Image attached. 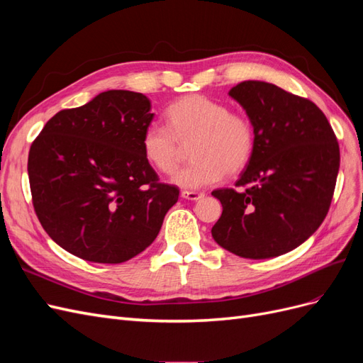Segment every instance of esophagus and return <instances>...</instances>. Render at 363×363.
Segmentation results:
<instances>
[{
	"instance_id": "esophagus-1",
	"label": "esophagus",
	"mask_w": 363,
	"mask_h": 363,
	"mask_svg": "<svg viewBox=\"0 0 363 363\" xmlns=\"http://www.w3.org/2000/svg\"><path fill=\"white\" fill-rule=\"evenodd\" d=\"M182 196H183V199H186V200L196 201V200L203 199L204 194H203V192H195V191H183V192H182Z\"/></svg>"
}]
</instances>
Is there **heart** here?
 Wrapping results in <instances>:
<instances>
[{"instance_id":"obj_1","label":"heart","mask_w":363,"mask_h":363,"mask_svg":"<svg viewBox=\"0 0 363 363\" xmlns=\"http://www.w3.org/2000/svg\"><path fill=\"white\" fill-rule=\"evenodd\" d=\"M168 127L151 124L142 135V152L152 168L172 174L179 168L184 147H191L194 163L174 177L182 188L200 189L242 172L256 147L251 119L204 95H186L167 108Z\"/></svg>"}]
</instances>
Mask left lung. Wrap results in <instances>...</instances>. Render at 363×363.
I'll list each match as a JSON object with an SVG mask.
<instances>
[{
	"label": "left lung",
	"instance_id": "8db88e82",
	"mask_svg": "<svg viewBox=\"0 0 363 363\" xmlns=\"http://www.w3.org/2000/svg\"><path fill=\"white\" fill-rule=\"evenodd\" d=\"M228 95L245 108L256 147L236 182L212 192L223 204L212 227L218 245L245 259L284 255L324 221L339 171V144L321 108L267 82L248 80Z\"/></svg>",
	"mask_w": 363,
	"mask_h": 363
}]
</instances>
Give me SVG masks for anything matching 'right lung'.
<instances>
[{
  "mask_svg": "<svg viewBox=\"0 0 363 363\" xmlns=\"http://www.w3.org/2000/svg\"><path fill=\"white\" fill-rule=\"evenodd\" d=\"M144 94L107 91L54 115L28 152L33 207L71 255L123 263L152 244L179 188L159 182L142 152L151 124Z\"/></svg>",
  "mask_w": 363,
  "mask_h": 363,
  "instance_id": "right-lung-1",
  "label": "right lung"
}]
</instances>
